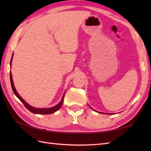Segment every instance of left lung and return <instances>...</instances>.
I'll list each match as a JSON object with an SVG mask.
<instances>
[{"label": "left lung", "mask_w": 151, "mask_h": 151, "mask_svg": "<svg viewBox=\"0 0 151 151\" xmlns=\"http://www.w3.org/2000/svg\"><path fill=\"white\" fill-rule=\"evenodd\" d=\"M90 108H91V107H90ZM91 109H92L93 110H95L94 109H93V108H91ZM95 111H96V110H95ZM97 112H98V113H101V114H104V113H102V112H99V111H97Z\"/></svg>", "instance_id": "obj_1"}]
</instances>
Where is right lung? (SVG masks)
Segmentation results:
<instances>
[{
  "mask_svg": "<svg viewBox=\"0 0 151 151\" xmlns=\"http://www.w3.org/2000/svg\"><path fill=\"white\" fill-rule=\"evenodd\" d=\"M13 56H14V53H13V54H12L11 61H10V67H12V59H13ZM10 82H11L12 90H13V91H14V94L16 95V97H17L19 99V100H20L22 102V103H23V104L25 106V107H26L30 111H31L32 113L36 114H50L54 113V112H56V111L58 110L59 109L61 108V106H62V105L63 102L64 95H65V91L64 92L62 100L60 101V102L58 104H56V106H54L50 107L49 108H34L33 106H30V104H28L27 102L25 101L20 95H19L17 91H16V89L15 88V86L14 84V81H13V78H12V74L11 71H10Z\"/></svg>",
  "mask_w": 151,
  "mask_h": 151,
  "instance_id": "obj_1",
  "label": "right lung"
}]
</instances>
